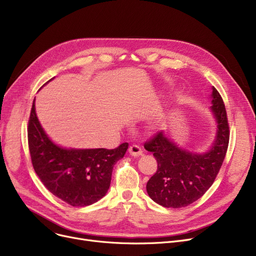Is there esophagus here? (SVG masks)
<instances>
[{
    "mask_svg": "<svg viewBox=\"0 0 256 256\" xmlns=\"http://www.w3.org/2000/svg\"><path fill=\"white\" fill-rule=\"evenodd\" d=\"M128 152L134 156H140L142 154V148L141 146L137 144H132L128 148Z\"/></svg>",
    "mask_w": 256,
    "mask_h": 256,
    "instance_id": "1",
    "label": "esophagus"
}]
</instances>
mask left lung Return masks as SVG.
Returning <instances> with one entry per match:
<instances>
[{"mask_svg": "<svg viewBox=\"0 0 256 256\" xmlns=\"http://www.w3.org/2000/svg\"><path fill=\"white\" fill-rule=\"evenodd\" d=\"M210 109L218 124V132L210 150L192 154L182 150L165 137L154 134L144 143V148L154 154L156 172L146 184L150 197L165 208H180L189 206L210 189L216 180L230 143V124L222 96L212 87Z\"/></svg>", "mask_w": 256, "mask_h": 256, "instance_id": "8db88e82", "label": "left lung"}]
</instances>
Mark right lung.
<instances>
[{"instance_id":"right-lung-1","label":"right lung","mask_w":256,"mask_h":256,"mask_svg":"<svg viewBox=\"0 0 256 256\" xmlns=\"http://www.w3.org/2000/svg\"><path fill=\"white\" fill-rule=\"evenodd\" d=\"M33 168L46 189L72 206H86L102 198L111 184L114 165L128 143L114 150H66L54 144L40 126L33 102L28 122Z\"/></svg>"}]
</instances>
